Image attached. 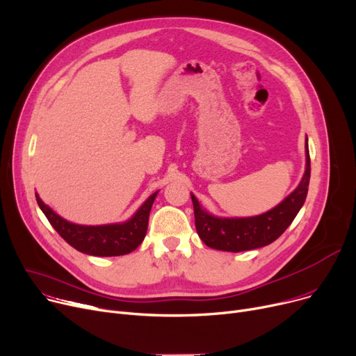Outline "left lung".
<instances>
[{
  "mask_svg": "<svg viewBox=\"0 0 356 356\" xmlns=\"http://www.w3.org/2000/svg\"><path fill=\"white\" fill-rule=\"evenodd\" d=\"M310 179V156L306 139V171L296 190L273 210L248 218H217L204 210L198 200L191 195L194 204L195 228L200 238L211 248L222 252H245L264 247L277 240L298 216L305 204Z\"/></svg>",
  "mask_w": 356,
  "mask_h": 356,
  "instance_id": "8db88e82",
  "label": "left lung"
}]
</instances>
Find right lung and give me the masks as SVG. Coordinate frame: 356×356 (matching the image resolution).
Wrapping results in <instances>:
<instances>
[{
	"label": "right lung",
	"mask_w": 356,
	"mask_h": 356,
	"mask_svg": "<svg viewBox=\"0 0 356 356\" xmlns=\"http://www.w3.org/2000/svg\"><path fill=\"white\" fill-rule=\"evenodd\" d=\"M158 193L152 194L136 211V214L123 224L113 225H77L63 220L50 207L35 194L37 204L44 213L53 228L73 248L90 256H123L128 254L143 241L148 229L149 213Z\"/></svg>",
	"instance_id": "obj_1"
}]
</instances>
